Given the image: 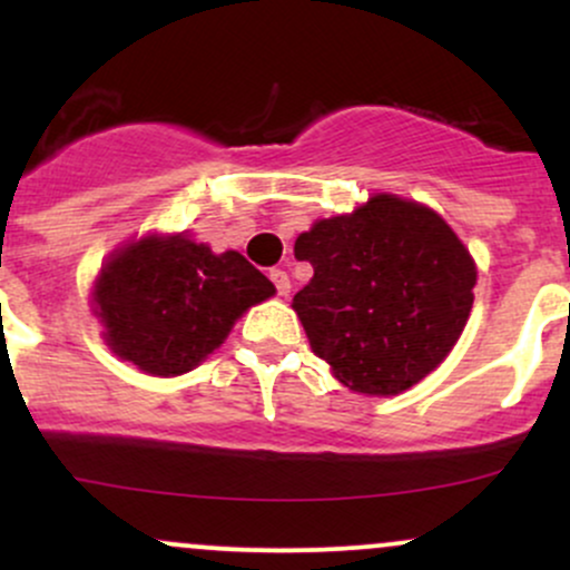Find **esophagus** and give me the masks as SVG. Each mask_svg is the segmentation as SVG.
Returning <instances> with one entry per match:
<instances>
[{
    "instance_id": "34e87169",
    "label": "esophagus",
    "mask_w": 570,
    "mask_h": 570,
    "mask_svg": "<svg viewBox=\"0 0 570 570\" xmlns=\"http://www.w3.org/2000/svg\"><path fill=\"white\" fill-rule=\"evenodd\" d=\"M271 281L276 284L281 297H286V294H289L292 284H289V276H286V271H278V267H276V271H271Z\"/></svg>"
}]
</instances>
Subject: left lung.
Listing matches in <instances>:
<instances>
[{"instance_id":"obj_1","label":"left lung","mask_w":570,"mask_h":570,"mask_svg":"<svg viewBox=\"0 0 570 570\" xmlns=\"http://www.w3.org/2000/svg\"><path fill=\"white\" fill-rule=\"evenodd\" d=\"M313 278L294 294L311 348L345 389L396 396L444 362L474 303L476 265L440 214L377 193L294 244Z\"/></svg>"}]
</instances>
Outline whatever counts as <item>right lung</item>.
I'll return each mask as SVG.
<instances>
[{
    "label": "right lung",
    "mask_w": 570,
    "mask_h": 570,
    "mask_svg": "<svg viewBox=\"0 0 570 570\" xmlns=\"http://www.w3.org/2000/svg\"><path fill=\"white\" fill-rule=\"evenodd\" d=\"M276 286L244 254H214L185 233L120 246L98 273L94 313L104 340L147 375L195 370Z\"/></svg>",
    "instance_id": "1"
}]
</instances>
